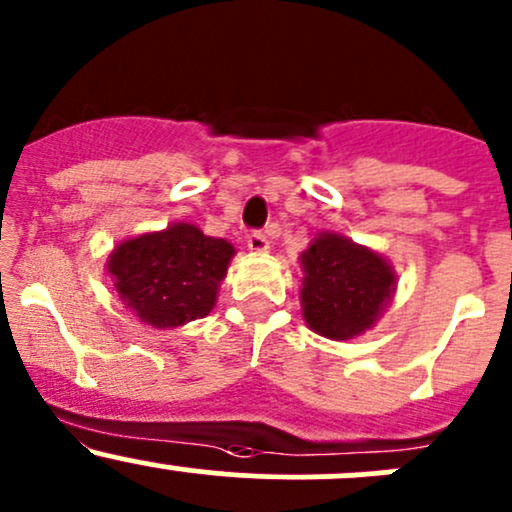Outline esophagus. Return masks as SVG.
I'll return each instance as SVG.
<instances>
[{"mask_svg":"<svg viewBox=\"0 0 512 512\" xmlns=\"http://www.w3.org/2000/svg\"><path fill=\"white\" fill-rule=\"evenodd\" d=\"M247 247H250V252L262 255V252L270 250V240H267V235H262V233H250L247 235Z\"/></svg>","mask_w":512,"mask_h":512,"instance_id":"1","label":"esophagus"}]
</instances>
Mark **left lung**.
Returning a JSON list of instances; mask_svg holds the SVG:
<instances>
[{
  "mask_svg": "<svg viewBox=\"0 0 512 512\" xmlns=\"http://www.w3.org/2000/svg\"><path fill=\"white\" fill-rule=\"evenodd\" d=\"M299 262L304 321L333 341H348L373 328L395 294L397 274L390 262L338 233L316 235Z\"/></svg>",
  "mask_w": 512,
  "mask_h": 512,
  "instance_id": "8db88e82",
  "label": "left lung"
}]
</instances>
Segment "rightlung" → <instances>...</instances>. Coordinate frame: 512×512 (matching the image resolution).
<instances>
[{"instance_id": "add662e5", "label": "right lung", "mask_w": 512, "mask_h": 512, "mask_svg": "<svg viewBox=\"0 0 512 512\" xmlns=\"http://www.w3.org/2000/svg\"><path fill=\"white\" fill-rule=\"evenodd\" d=\"M235 247L191 223L120 242L107 257L117 294L139 321L176 328L211 314Z\"/></svg>"}]
</instances>
